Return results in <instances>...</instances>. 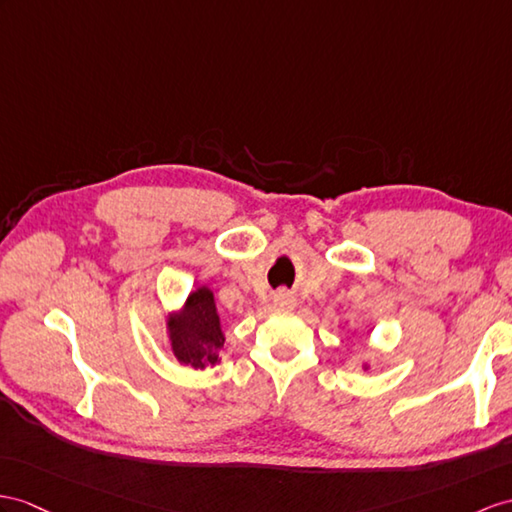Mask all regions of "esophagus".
<instances>
[{"instance_id":"34e87169","label":"esophagus","mask_w":512,"mask_h":512,"mask_svg":"<svg viewBox=\"0 0 512 512\" xmlns=\"http://www.w3.org/2000/svg\"><path fill=\"white\" fill-rule=\"evenodd\" d=\"M276 304L282 306V308H289V306H293V297L289 293H278L276 295Z\"/></svg>"}]
</instances>
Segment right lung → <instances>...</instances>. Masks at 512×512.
Returning a JSON list of instances; mask_svg holds the SVG:
<instances>
[{"label": "right lung", "instance_id": "obj_1", "mask_svg": "<svg viewBox=\"0 0 512 512\" xmlns=\"http://www.w3.org/2000/svg\"><path fill=\"white\" fill-rule=\"evenodd\" d=\"M173 354L182 365L204 369L217 365V350L223 345V332L215 308V297L206 286L197 289L186 299L180 319L169 321Z\"/></svg>", "mask_w": 512, "mask_h": 512}]
</instances>
